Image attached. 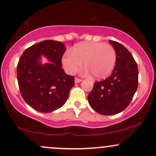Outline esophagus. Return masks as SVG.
<instances>
[{
    "instance_id": "esophagus-1",
    "label": "esophagus",
    "mask_w": 156,
    "mask_h": 156,
    "mask_svg": "<svg viewBox=\"0 0 156 156\" xmlns=\"http://www.w3.org/2000/svg\"><path fill=\"white\" fill-rule=\"evenodd\" d=\"M74 81H75V83H80V82H82V80H81V79H80V78L75 77Z\"/></svg>"
}]
</instances>
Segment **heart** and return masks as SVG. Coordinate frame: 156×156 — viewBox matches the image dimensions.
<instances>
[{
	"label": "heart",
	"instance_id": "heart-1",
	"mask_svg": "<svg viewBox=\"0 0 156 156\" xmlns=\"http://www.w3.org/2000/svg\"><path fill=\"white\" fill-rule=\"evenodd\" d=\"M71 53L65 54L62 58V66L69 73L76 72L83 62L85 73L101 80L108 77L116 64L115 48L101 42L78 43L71 48Z\"/></svg>",
	"mask_w": 156,
	"mask_h": 156
}]
</instances>
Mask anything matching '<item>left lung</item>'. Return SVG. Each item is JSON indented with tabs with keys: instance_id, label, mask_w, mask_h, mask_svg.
Masks as SVG:
<instances>
[{
	"instance_id": "left-lung-1",
	"label": "left lung",
	"mask_w": 156,
	"mask_h": 156,
	"mask_svg": "<svg viewBox=\"0 0 156 156\" xmlns=\"http://www.w3.org/2000/svg\"><path fill=\"white\" fill-rule=\"evenodd\" d=\"M117 55L112 74L95 82L87 99L93 109L101 115H113L129 105L138 87L139 71L136 62L128 50L118 42L109 40Z\"/></svg>"
}]
</instances>
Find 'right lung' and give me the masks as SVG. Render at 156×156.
Returning <instances> with one entry per match:
<instances>
[{"label": "right lung", "instance_id": "obj_1", "mask_svg": "<svg viewBox=\"0 0 156 156\" xmlns=\"http://www.w3.org/2000/svg\"><path fill=\"white\" fill-rule=\"evenodd\" d=\"M66 51L62 42L43 40L24 51L17 66L20 94L36 111L50 113L61 108L74 85V76L65 73L62 57ZM41 55L52 62L42 65Z\"/></svg>", "mask_w": 156, "mask_h": 156}]
</instances>
